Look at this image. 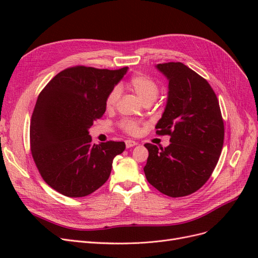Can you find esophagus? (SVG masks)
<instances>
[{
	"label": "esophagus",
	"mask_w": 258,
	"mask_h": 258,
	"mask_svg": "<svg viewBox=\"0 0 258 258\" xmlns=\"http://www.w3.org/2000/svg\"><path fill=\"white\" fill-rule=\"evenodd\" d=\"M138 143L136 141H132V140H127L126 141V147L127 148H130V147H134L136 146Z\"/></svg>",
	"instance_id": "1"
}]
</instances>
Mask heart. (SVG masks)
<instances>
[{"label": "heart", "instance_id": "b5f03b06", "mask_svg": "<svg viewBox=\"0 0 258 258\" xmlns=\"http://www.w3.org/2000/svg\"><path fill=\"white\" fill-rule=\"evenodd\" d=\"M129 87L134 90L137 96L141 99L143 103L154 102L158 96L159 88L158 85L153 81L151 77H148L144 74H137L131 77L129 81ZM120 97V87L115 86V87L108 93L106 98V107L108 110L115 107ZM121 127L131 135H137L139 132V124L136 121L132 120H123L121 121Z\"/></svg>", "mask_w": 258, "mask_h": 258}]
</instances>
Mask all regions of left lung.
<instances>
[{
    "label": "left lung",
    "instance_id": "left-lung-1",
    "mask_svg": "<svg viewBox=\"0 0 258 258\" xmlns=\"http://www.w3.org/2000/svg\"><path fill=\"white\" fill-rule=\"evenodd\" d=\"M168 80L165 111L155 128L170 145L146 143V179L169 197L198 190L210 178L224 144L220 104L210 84L181 62L155 67Z\"/></svg>",
    "mask_w": 258,
    "mask_h": 258
}]
</instances>
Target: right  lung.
I'll use <instances>...</instances> for the list:
<instances>
[{"instance_id": "add662e5", "label": "right lung", "mask_w": 258, "mask_h": 258, "mask_svg": "<svg viewBox=\"0 0 258 258\" xmlns=\"http://www.w3.org/2000/svg\"><path fill=\"white\" fill-rule=\"evenodd\" d=\"M128 68L74 67L58 73L37 98L30 145L44 181L67 197L88 196L106 181L126 144H92L89 129L106 110L108 93Z\"/></svg>"}]
</instances>
